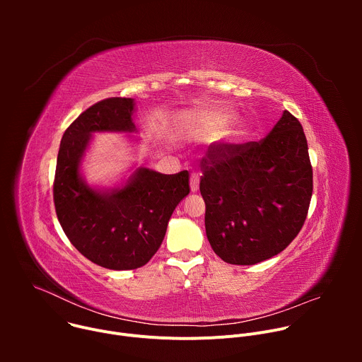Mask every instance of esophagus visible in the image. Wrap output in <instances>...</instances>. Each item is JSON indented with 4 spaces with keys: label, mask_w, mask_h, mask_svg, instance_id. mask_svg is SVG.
Listing matches in <instances>:
<instances>
[{
    "label": "esophagus",
    "mask_w": 362,
    "mask_h": 362,
    "mask_svg": "<svg viewBox=\"0 0 362 362\" xmlns=\"http://www.w3.org/2000/svg\"><path fill=\"white\" fill-rule=\"evenodd\" d=\"M190 190L192 193H196L199 190V176L194 173L190 176Z\"/></svg>",
    "instance_id": "1"
}]
</instances>
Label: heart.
Returning a JSON list of instances; mask_svg holds the SVG:
<instances>
[{
  "mask_svg": "<svg viewBox=\"0 0 362 362\" xmlns=\"http://www.w3.org/2000/svg\"><path fill=\"white\" fill-rule=\"evenodd\" d=\"M233 119H235V113L230 110H214L204 116L206 123L216 130L226 126V129L223 130L219 139V143L222 146H226V147L238 146L243 140H246L252 132L250 123H247L246 120L232 122ZM229 122L231 123L230 125L228 124Z\"/></svg>",
  "mask_w": 362,
  "mask_h": 362,
  "instance_id": "obj_1",
  "label": "heart"
}]
</instances>
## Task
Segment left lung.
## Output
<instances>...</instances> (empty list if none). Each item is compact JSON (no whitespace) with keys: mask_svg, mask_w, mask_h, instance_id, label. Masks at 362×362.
<instances>
[{"mask_svg":"<svg viewBox=\"0 0 362 362\" xmlns=\"http://www.w3.org/2000/svg\"><path fill=\"white\" fill-rule=\"evenodd\" d=\"M203 162L206 236L221 259L255 265L295 239L313 196V168L289 112L259 143L212 147Z\"/></svg>","mask_w":362,"mask_h":362,"instance_id":"1","label":"left lung"}]
</instances>
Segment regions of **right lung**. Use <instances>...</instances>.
I'll return each instance as SVG.
<instances>
[{
  "label": "right lung",
  "instance_id": "right-lung-1",
  "mask_svg": "<svg viewBox=\"0 0 362 362\" xmlns=\"http://www.w3.org/2000/svg\"><path fill=\"white\" fill-rule=\"evenodd\" d=\"M134 98L113 97L95 103L63 134L54 179L59 222L87 259L98 267L127 271L146 265L160 247L176 206L189 194V173L163 175L148 168L115 186L90 185L81 165L95 133L133 137Z\"/></svg>",
  "mask_w": 362,
  "mask_h": 362
}]
</instances>
